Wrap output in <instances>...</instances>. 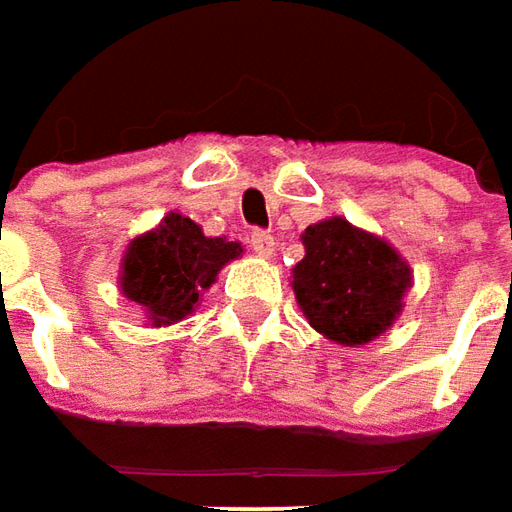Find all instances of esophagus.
<instances>
[{"label": "esophagus", "mask_w": 512, "mask_h": 512, "mask_svg": "<svg viewBox=\"0 0 512 512\" xmlns=\"http://www.w3.org/2000/svg\"><path fill=\"white\" fill-rule=\"evenodd\" d=\"M250 248H253V253H259V256H264V259H270L273 256V250H276V236L270 231H250L248 236Z\"/></svg>", "instance_id": "34e87169"}]
</instances>
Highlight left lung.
Listing matches in <instances>:
<instances>
[{"label": "left lung", "instance_id": "obj_1", "mask_svg": "<svg viewBox=\"0 0 512 512\" xmlns=\"http://www.w3.org/2000/svg\"><path fill=\"white\" fill-rule=\"evenodd\" d=\"M301 239L307 256L293 270V287L312 327L346 346L377 338L411 287L406 262L338 216L310 225Z\"/></svg>", "mask_w": 512, "mask_h": 512}]
</instances>
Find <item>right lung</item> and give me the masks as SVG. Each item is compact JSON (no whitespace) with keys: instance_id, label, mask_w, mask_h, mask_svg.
<instances>
[{"instance_id":"right-lung-1","label":"right lung","mask_w":512,"mask_h":512,"mask_svg":"<svg viewBox=\"0 0 512 512\" xmlns=\"http://www.w3.org/2000/svg\"><path fill=\"white\" fill-rule=\"evenodd\" d=\"M239 253V242L205 236L188 216L168 214L157 231L129 245L120 287L152 315L154 324H174L197 307L219 267Z\"/></svg>"}]
</instances>
